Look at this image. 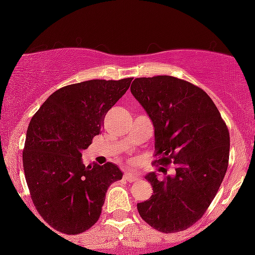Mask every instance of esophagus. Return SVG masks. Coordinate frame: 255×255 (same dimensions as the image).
Here are the masks:
<instances>
[{
	"instance_id": "34e87169",
	"label": "esophagus",
	"mask_w": 255,
	"mask_h": 255,
	"mask_svg": "<svg viewBox=\"0 0 255 255\" xmlns=\"http://www.w3.org/2000/svg\"><path fill=\"white\" fill-rule=\"evenodd\" d=\"M124 178L126 181H128V182H135L137 180V176L136 175H134L133 172H125Z\"/></svg>"
}]
</instances>
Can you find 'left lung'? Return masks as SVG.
<instances>
[{
    "label": "left lung",
    "instance_id": "left-lung-1",
    "mask_svg": "<svg viewBox=\"0 0 255 255\" xmlns=\"http://www.w3.org/2000/svg\"><path fill=\"white\" fill-rule=\"evenodd\" d=\"M130 92L153 124V164L176 165L164 180L146 175L153 194L136 205L140 217L160 233L188 229L206 212L227 172V125L209 95L182 79L136 78Z\"/></svg>",
    "mask_w": 255,
    "mask_h": 255
}]
</instances>
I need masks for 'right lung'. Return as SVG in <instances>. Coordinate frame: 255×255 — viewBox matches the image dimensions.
Returning <instances> with one entry per match:
<instances>
[{
	"mask_svg": "<svg viewBox=\"0 0 255 255\" xmlns=\"http://www.w3.org/2000/svg\"><path fill=\"white\" fill-rule=\"evenodd\" d=\"M133 79L89 80L55 91L32 118L22 151L37 211L52 229L78 235L99 219L105 193L122 178L119 166L81 162V151L104 127L107 113Z\"/></svg>",
	"mask_w": 255,
	"mask_h": 255,
	"instance_id": "obj_1",
	"label": "right lung"
}]
</instances>
